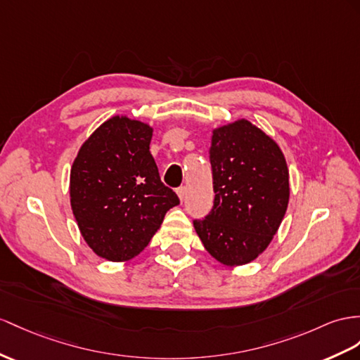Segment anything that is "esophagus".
<instances>
[{
  "mask_svg": "<svg viewBox=\"0 0 360 360\" xmlns=\"http://www.w3.org/2000/svg\"><path fill=\"white\" fill-rule=\"evenodd\" d=\"M186 195H187V188H186V187H179V188H178V196H179V199L184 200V199H186Z\"/></svg>",
  "mask_w": 360,
  "mask_h": 360,
  "instance_id": "esophagus-1",
  "label": "esophagus"
}]
</instances>
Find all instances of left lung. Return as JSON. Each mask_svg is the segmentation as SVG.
<instances>
[{
	"mask_svg": "<svg viewBox=\"0 0 360 360\" xmlns=\"http://www.w3.org/2000/svg\"><path fill=\"white\" fill-rule=\"evenodd\" d=\"M210 162L213 208L193 225L217 262L246 264L268 248L288 210V164L272 138L246 120L216 129Z\"/></svg>",
	"mask_w": 360,
	"mask_h": 360,
	"instance_id": "obj_1",
	"label": "left lung"
}]
</instances>
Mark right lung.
I'll use <instances>...</instances> for the list:
<instances>
[{"label": "right lung", "mask_w": 360, "mask_h": 360, "mask_svg": "<svg viewBox=\"0 0 360 360\" xmlns=\"http://www.w3.org/2000/svg\"><path fill=\"white\" fill-rule=\"evenodd\" d=\"M152 127L112 117L80 147L70 178L71 208L85 242L110 262L134 259L179 204L149 150Z\"/></svg>", "instance_id": "obj_1"}]
</instances>
